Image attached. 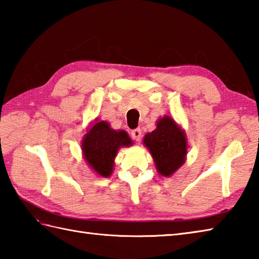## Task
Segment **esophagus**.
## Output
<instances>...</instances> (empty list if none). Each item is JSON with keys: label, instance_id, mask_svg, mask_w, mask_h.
<instances>
[{"label": "esophagus", "instance_id": "esophagus-1", "mask_svg": "<svg viewBox=\"0 0 259 259\" xmlns=\"http://www.w3.org/2000/svg\"><path fill=\"white\" fill-rule=\"evenodd\" d=\"M131 137L136 140V141H139L141 139V130L140 129H135L131 131Z\"/></svg>", "mask_w": 259, "mask_h": 259}]
</instances>
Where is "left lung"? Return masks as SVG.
Wrapping results in <instances>:
<instances>
[{
    "label": "left lung",
    "instance_id": "left-lung-1",
    "mask_svg": "<svg viewBox=\"0 0 259 259\" xmlns=\"http://www.w3.org/2000/svg\"><path fill=\"white\" fill-rule=\"evenodd\" d=\"M144 145L151 153L157 171L163 177L172 176L186 160L185 131L168 115L159 119L157 128L145 136Z\"/></svg>",
    "mask_w": 259,
    "mask_h": 259
}]
</instances>
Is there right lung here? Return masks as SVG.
Returning <instances> with one entry per match:
<instances>
[{"mask_svg": "<svg viewBox=\"0 0 259 259\" xmlns=\"http://www.w3.org/2000/svg\"><path fill=\"white\" fill-rule=\"evenodd\" d=\"M133 140L123 130H113L106 121H98L88 130L82 140V152L85 161L102 177L112 174L114 158L121 147H129Z\"/></svg>", "mask_w": 259, "mask_h": 259, "instance_id": "right-lung-1", "label": "right lung"}]
</instances>
